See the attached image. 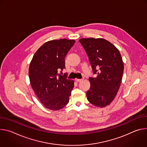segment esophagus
I'll return each instance as SVG.
<instances>
[{"instance_id": "34e87169", "label": "esophagus", "mask_w": 147, "mask_h": 147, "mask_svg": "<svg viewBox=\"0 0 147 147\" xmlns=\"http://www.w3.org/2000/svg\"><path fill=\"white\" fill-rule=\"evenodd\" d=\"M84 79L83 78H81V79H78V78H76L75 79V80L76 81H77V82H81V81H82V80H83Z\"/></svg>"}]
</instances>
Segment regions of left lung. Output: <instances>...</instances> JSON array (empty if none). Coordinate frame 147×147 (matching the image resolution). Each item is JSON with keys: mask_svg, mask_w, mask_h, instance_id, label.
<instances>
[{"mask_svg": "<svg viewBox=\"0 0 147 147\" xmlns=\"http://www.w3.org/2000/svg\"><path fill=\"white\" fill-rule=\"evenodd\" d=\"M85 49L95 77H90L88 100L98 107H105L115 98L121 82L124 64L119 51L103 38H82L78 40Z\"/></svg>", "mask_w": 147, "mask_h": 147, "instance_id": "8db88e82", "label": "left lung"}]
</instances>
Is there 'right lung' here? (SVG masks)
Returning a JSON list of instances; mask_svg holds the SVG:
<instances>
[{
    "mask_svg": "<svg viewBox=\"0 0 147 147\" xmlns=\"http://www.w3.org/2000/svg\"><path fill=\"white\" fill-rule=\"evenodd\" d=\"M74 40L60 39L47 42L35 53L29 67L31 86L45 108L58 111L66 106L74 81L59 74L65 69L66 55Z\"/></svg>",
    "mask_w": 147,
    "mask_h": 147,
    "instance_id": "right-lung-1",
    "label": "right lung"
}]
</instances>
